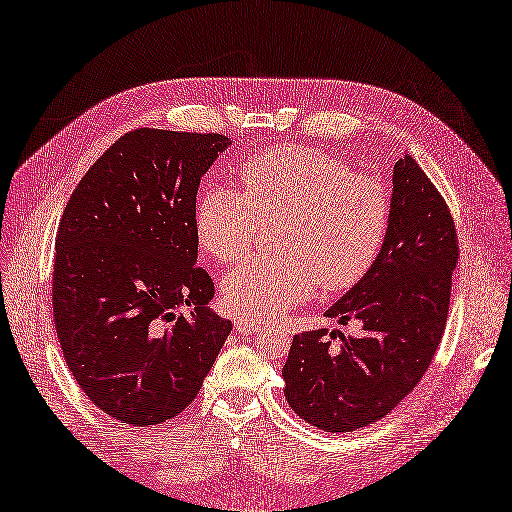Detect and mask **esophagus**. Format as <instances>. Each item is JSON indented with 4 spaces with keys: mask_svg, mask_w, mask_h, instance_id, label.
<instances>
[{
    "mask_svg": "<svg viewBox=\"0 0 512 512\" xmlns=\"http://www.w3.org/2000/svg\"><path fill=\"white\" fill-rule=\"evenodd\" d=\"M235 330L239 334H243V337H248V334H254L260 330V324L254 320H245V317H239V320L235 322Z\"/></svg>",
    "mask_w": 512,
    "mask_h": 512,
    "instance_id": "34e87169",
    "label": "esophagus"
}]
</instances>
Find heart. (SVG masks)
Returning <instances> with one entry per match:
<instances>
[{
    "mask_svg": "<svg viewBox=\"0 0 512 512\" xmlns=\"http://www.w3.org/2000/svg\"><path fill=\"white\" fill-rule=\"evenodd\" d=\"M241 190L211 188L197 201L201 248L235 262L262 222H277L279 254L254 256L224 277V303L245 320H267L326 292L354 288L373 269L392 224V197L370 175L317 148L279 146L250 156Z\"/></svg>",
    "mask_w": 512,
    "mask_h": 512,
    "instance_id": "1",
    "label": "heart"
}]
</instances>
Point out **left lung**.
<instances>
[{"label": "left lung", "mask_w": 512, "mask_h": 512, "mask_svg": "<svg viewBox=\"0 0 512 512\" xmlns=\"http://www.w3.org/2000/svg\"><path fill=\"white\" fill-rule=\"evenodd\" d=\"M460 258L451 211L415 158L394 165L392 224L362 281L326 315L362 322L358 337L326 328L294 334L281 370L292 411L326 432L379 421L426 375L443 339Z\"/></svg>", "instance_id": "obj_1"}]
</instances>
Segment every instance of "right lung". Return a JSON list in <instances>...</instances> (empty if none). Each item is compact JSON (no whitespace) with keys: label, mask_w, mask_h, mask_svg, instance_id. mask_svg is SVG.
Masks as SVG:
<instances>
[{"label":"right lung","mask_w":512,"mask_h":512,"mask_svg":"<svg viewBox=\"0 0 512 512\" xmlns=\"http://www.w3.org/2000/svg\"><path fill=\"white\" fill-rule=\"evenodd\" d=\"M231 139L135 129L86 171L59 222L52 313L65 362L95 407L150 428L182 413L233 330L207 307L197 190ZM192 306L190 316L175 314Z\"/></svg>","instance_id":"add662e5"}]
</instances>
